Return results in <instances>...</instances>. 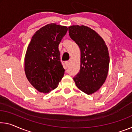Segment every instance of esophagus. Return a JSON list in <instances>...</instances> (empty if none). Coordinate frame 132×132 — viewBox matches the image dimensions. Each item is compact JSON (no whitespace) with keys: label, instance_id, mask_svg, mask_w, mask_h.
I'll return each instance as SVG.
<instances>
[{"label":"esophagus","instance_id":"34e87169","mask_svg":"<svg viewBox=\"0 0 132 132\" xmlns=\"http://www.w3.org/2000/svg\"><path fill=\"white\" fill-rule=\"evenodd\" d=\"M70 61H66L65 62V65H66L67 67H68L69 65H70Z\"/></svg>","mask_w":132,"mask_h":132}]
</instances>
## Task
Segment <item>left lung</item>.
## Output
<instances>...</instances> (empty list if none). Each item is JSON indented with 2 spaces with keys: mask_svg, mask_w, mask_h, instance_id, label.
<instances>
[{
  "mask_svg": "<svg viewBox=\"0 0 132 132\" xmlns=\"http://www.w3.org/2000/svg\"><path fill=\"white\" fill-rule=\"evenodd\" d=\"M68 31L81 51L80 70L73 79L81 91L92 94L106 80L110 62L108 48L103 38L90 28L72 25Z\"/></svg>",
  "mask_w": 132,
  "mask_h": 132,
  "instance_id": "obj_1",
  "label": "left lung"
}]
</instances>
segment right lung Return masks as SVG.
<instances>
[{
	"label": "right lung",
	"instance_id": "add662e5",
	"mask_svg": "<svg viewBox=\"0 0 132 132\" xmlns=\"http://www.w3.org/2000/svg\"><path fill=\"white\" fill-rule=\"evenodd\" d=\"M68 28L50 23L32 36L25 56L28 80L38 92L48 93L58 87L65 70L60 61L58 45Z\"/></svg>",
	"mask_w": 132,
	"mask_h": 132
}]
</instances>
